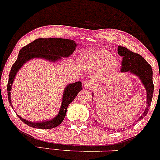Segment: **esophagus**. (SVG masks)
I'll return each mask as SVG.
<instances>
[{
	"label": "esophagus",
	"mask_w": 160,
	"mask_h": 160,
	"mask_svg": "<svg viewBox=\"0 0 160 160\" xmlns=\"http://www.w3.org/2000/svg\"><path fill=\"white\" fill-rule=\"evenodd\" d=\"M84 86L85 89H91L94 87V83L92 82V81L87 80L84 82Z\"/></svg>",
	"instance_id": "34e87169"
}]
</instances>
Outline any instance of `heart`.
Masks as SVG:
<instances>
[{"instance_id":"obj_1","label":"heart","mask_w":160,"mask_h":160,"mask_svg":"<svg viewBox=\"0 0 160 160\" xmlns=\"http://www.w3.org/2000/svg\"><path fill=\"white\" fill-rule=\"evenodd\" d=\"M112 56L106 50H98L88 55L84 58V64L91 69L102 68L108 64V69L112 70L118 65L116 59H111Z\"/></svg>"}]
</instances>
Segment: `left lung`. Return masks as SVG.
I'll return each mask as SVG.
<instances>
[{
    "instance_id": "8db88e82",
    "label": "left lung",
    "mask_w": 160,
    "mask_h": 160,
    "mask_svg": "<svg viewBox=\"0 0 160 160\" xmlns=\"http://www.w3.org/2000/svg\"><path fill=\"white\" fill-rule=\"evenodd\" d=\"M118 53L120 56L122 57L121 72H125L129 71L131 73L137 75L141 79L147 90L146 108L142 115L137 119V121H140L148 113L149 108L152 101L154 88L153 84L152 68L142 56L138 53L132 52L126 47L119 46L118 47Z\"/></svg>"
}]
</instances>
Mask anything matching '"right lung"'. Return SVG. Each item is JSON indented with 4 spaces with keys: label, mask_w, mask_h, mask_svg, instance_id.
<instances>
[{
    "label": "right lung",
    "mask_w": 160,
    "mask_h": 160,
    "mask_svg": "<svg viewBox=\"0 0 160 160\" xmlns=\"http://www.w3.org/2000/svg\"><path fill=\"white\" fill-rule=\"evenodd\" d=\"M76 43L72 40L64 38H38L32 42L26 45L20 50L17 60L12 66L9 75V81L7 84L8 99L12 106L10 91L12 84L13 83L15 75L22 65L34 58H43L51 62H56L62 58V57L70 56L76 50ZM82 83L77 82L68 85L65 88L62 106L58 114L56 117L49 121L41 122H32L25 120L21 116H18L23 123L27 124L32 128L39 129H50L56 128L60 125L66 116L68 105L75 99L77 94L82 90Z\"/></svg>",
    "instance_id": "1"
}]
</instances>
